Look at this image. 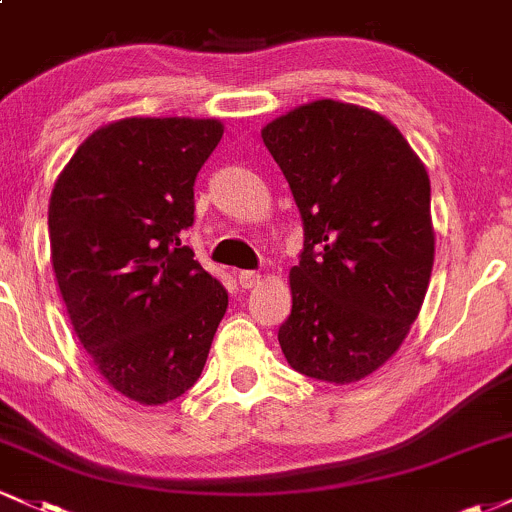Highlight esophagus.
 <instances>
[{
  "instance_id": "34e87169",
  "label": "esophagus",
  "mask_w": 512,
  "mask_h": 512,
  "mask_svg": "<svg viewBox=\"0 0 512 512\" xmlns=\"http://www.w3.org/2000/svg\"><path fill=\"white\" fill-rule=\"evenodd\" d=\"M238 282L243 289H252V286L260 284V274L250 272V269H243V272H238Z\"/></svg>"
}]
</instances>
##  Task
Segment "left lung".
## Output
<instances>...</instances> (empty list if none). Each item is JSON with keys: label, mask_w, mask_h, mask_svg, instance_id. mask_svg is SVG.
Instances as JSON below:
<instances>
[{"label": "left lung", "mask_w": 512, "mask_h": 512, "mask_svg": "<svg viewBox=\"0 0 512 512\" xmlns=\"http://www.w3.org/2000/svg\"><path fill=\"white\" fill-rule=\"evenodd\" d=\"M303 221L279 345L296 372L364 379L396 355L435 260L430 179L389 119L320 99L262 128Z\"/></svg>", "instance_id": "obj_1"}]
</instances>
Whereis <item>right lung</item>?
Returning <instances> with one entry per match:
<instances>
[{"mask_svg": "<svg viewBox=\"0 0 512 512\" xmlns=\"http://www.w3.org/2000/svg\"><path fill=\"white\" fill-rule=\"evenodd\" d=\"M216 119H123L77 148L50 194V262L77 338L123 396L192 389L228 294L182 243Z\"/></svg>", "mask_w": 512, "mask_h": 512, "instance_id": "right-lung-1", "label": "right lung"}]
</instances>
